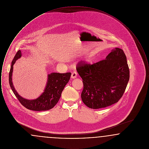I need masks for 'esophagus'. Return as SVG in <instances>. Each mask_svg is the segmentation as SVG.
Instances as JSON below:
<instances>
[{"instance_id": "1", "label": "esophagus", "mask_w": 149, "mask_h": 149, "mask_svg": "<svg viewBox=\"0 0 149 149\" xmlns=\"http://www.w3.org/2000/svg\"><path fill=\"white\" fill-rule=\"evenodd\" d=\"M77 73L75 71H74L71 74V79H75V78H77Z\"/></svg>"}]
</instances>
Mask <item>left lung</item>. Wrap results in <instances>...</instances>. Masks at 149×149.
<instances>
[{
  "mask_svg": "<svg viewBox=\"0 0 149 149\" xmlns=\"http://www.w3.org/2000/svg\"><path fill=\"white\" fill-rule=\"evenodd\" d=\"M77 70L84 85L81 99L92 109L105 108L118 102L130 79L127 58L119 48L113 49L106 59L98 63L79 62Z\"/></svg>",
  "mask_w": 149,
  "mask_h": 149,
  "instance_id": "obj_1",
  "label": "left lung"
}]
</instances>
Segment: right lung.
Wrapping results in <instances>:
<instances>
[{
  "mask_svg": "<svg viewBox=\"0 0 149 149\" xmlns=\"http://www.w3.org/2000/svg\"><path fill=\"white\" fill-rule=\"evenodd\" d=\"M21 56V50H19L16 53L12 62L9 74V85L14 93V95L18 99L22 105L29 109L35 111H47L51 109L56 104L59 100L64 87L70 80L71 72H66L64 74L58 72L51 73L48 75L47 81L44 92L39 97L32 100L24 99L17 92L12 83L13 65L15 61Z\"/></svg>",
  "mask_w": 149,
  "mask_h": 149,
  "instance_id": "right-lung-1",
  "label": "right lung"
}]
</instances>
